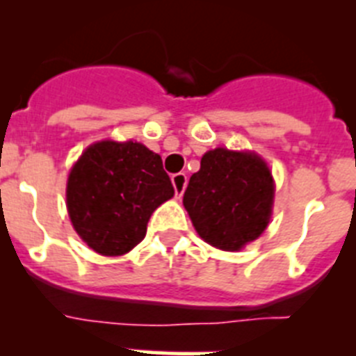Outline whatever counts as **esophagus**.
<instances>
[{
	"mask_svg": "<svg viewBox=\"0 0 356 356\" xmlns=\"http://www.w3.org/2000/svg\"><path fill=\"white\" fill-rule=\"evenodd\" d=\"M172 187H175V193H176V197H180L181 194H184L185 187H187V176H185V172H176V175H172Z\"/></svg>",
	"mask_w": 356,
	"mask_h": 356,
	"instance_id": "34e87169",
	"label": "esophagus"
}]
</instances>
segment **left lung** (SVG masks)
I'll return each instance as SVG.
<instances>
[{"mask_svg": "<svg viewBox=\"0 0 356 356\" xmlns=\"http://www.w3.org/2000/svg\"><path fill=\"white\" fill-rule=\"evenodd\" d=\"M273 200L275 180L257 153L216 147L191 176L184 207L203 241L217 250L238 251L264 234Z\"/></svg>", "mask_w": 356, "mask_h": 356, "instance_id": "1", "label": "left lung"}]
</instances>
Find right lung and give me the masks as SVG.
<instances>
[{"label":"right lung","mask_w":356,"mask_h":356,"mask_svg":"<svg viewBox=\"0 0 356 356\" xmlns=\"http://www.w3.org/2000/svg\"><path fill=\"white\" fill-rule=\"evenodd\" d=\"M172 196L160 155L134 140L87 147L72 165L65 191L72 228L105 257L134 250L146 235L151 213Z\"/></svg>","instance_id":"obj_1"}]
</instances>
